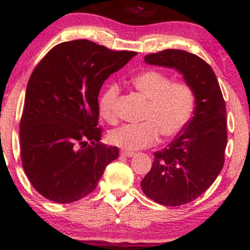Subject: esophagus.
<instances>
[{"mask_svg":"<svg viewBox=\"0 0 250 250\" xmlns=\"http://www.w3.org/2000/svg\"><path fill=\"white\" fill-rule=\"evenodd\" d=\"M121 155H123V156H127V157H131V156H134L135 153L130 150H121Z\"/></svg>","mask_w":250,"mask_h":250,"instance_id":"esophagus-1","label":"esophagus"}]
</instances>
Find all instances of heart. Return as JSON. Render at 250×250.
Wrapping results in <instances>:
<instances>
[{"label":"heart","mask_w":250,"mask_h":250,"mask_svg":"<svg viewBox=\"0 0 250 250\" xmlns=\"http://www.w3.org/2000/svg\"><path fill=\"white\" fill-rule=\"evenodd\" d=\"M137 93L147 100L142 114L143 122L123 125L108 135L111 145L135 150L149 147L159 140L160 133L165 137L180 134L190 121L194 111V93L187 83L171 82L166 74L148 70L131 80ZM120 93L116 83H110L99 99V110L105 121L116 120L115 102Z\"/></svg>","instance_id":"heart-1"}]
</instances>
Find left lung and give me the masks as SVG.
Here are the masks:
<instances>
[{"label":"left lung","instance_id":"obj_1","mask_svg":"<svg viewBox=\"0 0 250 250\" xmlns=\"http://www.w3.org/2000/svg\"><path fill=\"white\" fill-rule=\"evenodd\" d=\"M145 62L179 71L195 97L190 121L168 147L155 151L153 167L141 181L149 199L176 207L197 199L222 170L227 147L226 102L211 67L195 54L166 49L146 55Z\"/></svg>","mask_w":250,"mask_h":250}]
</instances>
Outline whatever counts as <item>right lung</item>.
Listing matches in <instances>:
<instances>
[{
	"label": "right lung",
	"instance_id": "add662e5",
	"mask_svg": "<svg viewBox=\"0 0 250 250\" xmlns=\"http://www.w3.org/2000/svg\"><path fill=\"white\" fill-rule=\"evenodd\" d=\"M135 55L75 40L55 45L34 69L20 143L24 173L45 199L57 203L83 199L119 157V148L100 142L97 97L103 82Z\"/></svg>",
	"mask_w": 250,
	"mask_h": 250
}]
</instances>
